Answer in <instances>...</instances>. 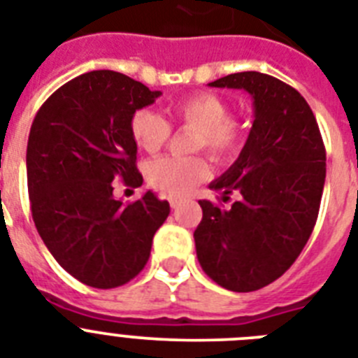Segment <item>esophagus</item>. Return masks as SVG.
<instances>
[{
  "label": "esophagus",
  "mask_w": 358,
  "mask_h": 358,
  "mask_svg": "<svg viewBox=\"0 0 358 358\" xmlns=\"http://www.w3.org/2000/svg\"><path fill=\"white\" fill-rule=\"evenodd\" d=\"M169 203H171V207H173V209H176V207H180L182 203H184V200H182V198H178V196H171Z\"/></svg>",
  "instance_id": "34e87169"
}]
</instances>
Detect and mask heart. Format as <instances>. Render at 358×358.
<instances>
[{
    "label": "heart",
    "instance_id": "1",
    "mask_svg": "<svg viewBox=\"0 0 358 358\" xmlns=\"http://www.w3.org/2000/svg\"><path fill=\"white\" fill-rule=\"evenodd\" d=\"M229 103L215 92H196L171 105V116L178 125L194 131L191 149L203 151L218 164H227L242 149L245 125L229 116ZM131 134L140 149L158 152L171 138V123L151 109H140L129 122ZM147 182L167 194H185L209 176V164L203 156H164L149 162Z\"/></svg>",
    "mask_w": 358,
    "mask_h": 358
}]
</instances>
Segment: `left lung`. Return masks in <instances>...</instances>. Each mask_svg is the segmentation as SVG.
<instances>
[{
	"mask_svg": "<svg viewBox=\"0 0 358 358\" xmlns=\"http://www.w3.org/2000/svg\"><path fill=\"white\" fill-rule=\"evenodd\" d=\"M211 87L244 89L255 122L238 160L209 184L227 202L200 200L194 231L198 262L209 278L236 293L257 291L293 266L318 216L326 149L308 101L287 83L257 71L224 76Z\"/></svg>",
	"mask_w": 358,
	"mask_h": 358,
	"instance_id": "1",
	"label": "left lung"
}]
</instances>
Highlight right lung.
<instances>
[{"label": "right lung", "instance_id": "obj_1", "mask_svg": "<svg viewBox=\"0 0 358 358\" xmlns=\"http://www.w3.org/2000/svg\"><path fill=\"white\" fill-rule=\"evenodd\" d=\"M160 91L122 72L74 78L40 107L27 143V184L36 229L56 262L98 289L133 280L151 255L169 202L147 191L123 203L114 180L140 187L131 116Z\"/></svg>", "mask_w": 358, "mask_h": 358}]
</instances>
